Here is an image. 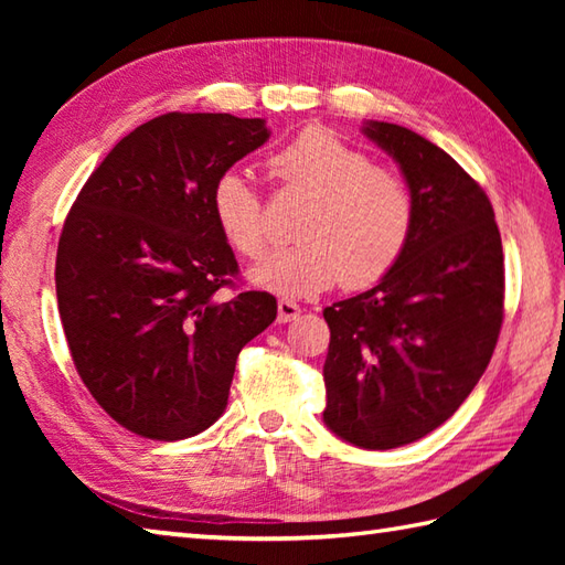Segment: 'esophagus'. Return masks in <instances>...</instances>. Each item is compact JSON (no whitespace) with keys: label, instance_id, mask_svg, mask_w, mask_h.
Returning <instances> with one entry per match:
<instances>
[{"label":"esophagus","instance_id":"34e87169","mask_svg":"<svg viewBox=\"0 0 565 565\" xmlns=\"http://www.w3.org/2000/svg\"><path fill=\"white\" fill-rule=\"evenodd\" d=\"M276 310H279V322H291L301 316V308H298V303L289 301V298H281V301L276 303Z\"/></svg>","mask_w":565,"mask_h":565}]
</instances>
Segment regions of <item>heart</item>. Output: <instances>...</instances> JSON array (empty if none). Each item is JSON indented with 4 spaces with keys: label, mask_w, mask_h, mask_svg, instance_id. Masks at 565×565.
Instances as JSON below:
<instances>
[{
    "label": "heart",
    "mask_w": 565,
    "mask_h": 565,
    "mask_svg": "<svg viewBox=\"0 0 565 565\" xmlns=\"http://www.w3.org/2000/svg\"><path fill=\"white\" fill-rule=\"evenodd\" d=\"M274 177L308 206L296 225L301 243L271 249L249 269L262 291L306 298L332 289H366L401 262L415 227L405 179L374 164L334 130L310 126L269 160ZM211 213L223 239L245 257L264 249V209L243 170H223L211 186Z\"/></svg>",
    "instance_id": "heart-1"
}]
</instances>
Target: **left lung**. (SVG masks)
<instances>
[{"instance_id": "obj_1", "label": "left lung", "mask_w": 565, "mask_h": 565, "mask_svg": "<svg viewBox=\"0 0 565 565\" xmlns=\"http://www.w3.org/2000/svg\"><path fill=\"white\" fill-rule=\"evenodd\" d=\"M415 199L413 237L388 276L322 310L326 425L362 449H395L459 411L493 356L505 264L486 191L415 130L366 121Z\"/></svg>"}]
</instances>
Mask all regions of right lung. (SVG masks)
Masks as SVG:
<instances>
[{
    "label": "right lung",
    "mask_w": 565,
    "mask_h": 565,
    "mask_svg": "<svg viewBox=\"0 0 565 565\" xmlns=\"http://www.w3.org/2000/svg\"><path fill=\"white\" fill-rule=\"evenodd\" d=\"M267 140L264 118L158 116L106 154L67 213L55 291L72 362L140 437L211 427L239 350L276 318L267 291L221 301L237 262L211 213L215 177Z\"/></svg>",
    "instance_id": "right-lung-1"
}]
</instances>
